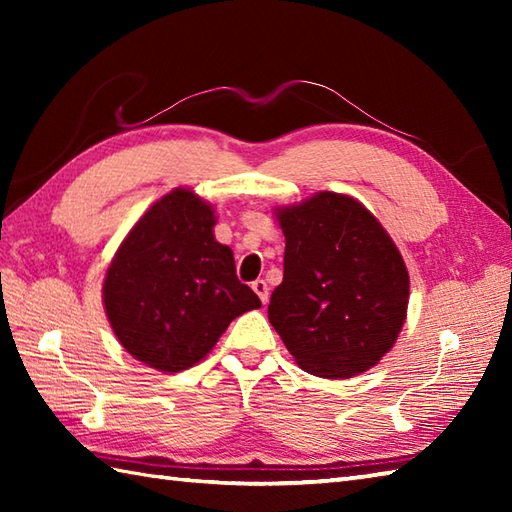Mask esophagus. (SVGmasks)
Instances as JSON below:
<instances>
[{"label":"esophagus","mask_w":512,"mask_h":512,"mask_svg":"<svg viewBox=\"0 0 512 512\" xmlns=\"http://www.w3.org/2000/svg\"><path fill=\"white\" fill-rule=\"evenodd\" d=\"M250 288L255 290V295L259 297V301H262L264 306H266V303H268V286H266V281L264 279H257V281H253V286H250Z\"/></svg>","instance_id":"34e87169"}]
</instances>
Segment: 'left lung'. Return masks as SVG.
<instances>
[{
    "label": "left lung",
    "instance_id": "8db88e82",
    "mask_svg": "<svg viewBox=\"0 0 512 512\" xmlns=\"http://www.w3.org/2000/svg\"><path fill=\"white\" fill-rule=\"evenodd\" d=\"M273 213L286 253L268 319L286 350L319 378L376 367L398 341L409 308V270L394 239L347 193L319 191Z\"/></svg>",
    "mask_w": 512,
    "mask_h": 512
}]
</instances>
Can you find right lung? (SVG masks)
Here are the masks:
<instances>
[{"mask_svg":"<svg viewBox=\"0 0 512 512\" xmlns=\"http://www.w3.org/2000/svg\"><path fill=\"white\" fill-rule=\"evenodd\" d=\"M215 206L189 187L162 195L116 248L103 279L114 336L147 367L176 374L206 358L239 314L262 301L215 239Z\"/></svg>","mask_w":512,"mask_h":512,"instance_id":"right-lung-1","label":"right lung"}]
</instances>
